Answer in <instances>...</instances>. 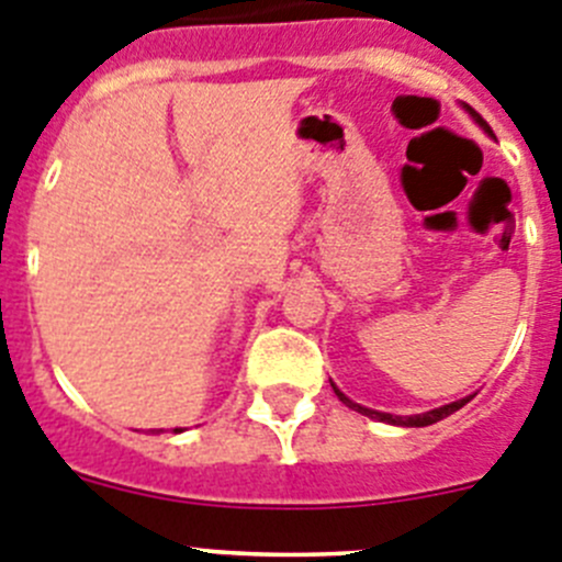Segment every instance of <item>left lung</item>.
Instances as JSON below:
<instances>
[{
  "instance_id": "obj_1",
  "label": "left lung",
  "mask_w": 562,
  "mask_h": 562,
  "mask_svg": "<svg viewBox=\"0 0 562 562\" xmlns=\"http://www.w3.org/2000/svg\"><path fill=\"white\" fill-rule=\"evenodd\" d=\"M461 106H463V110L469 112V115H472V121H474V124L480 126V130H483V132H488V135H491V126L485 124L483 117H480L477 112L472 110V106H469V104H461ZM330 386H334L336 397H339L341 403L347 405V408H352V411H358V414L370 416V419L386 422V425H400V427H427V425H436L438 419H445V416L456 414L458 408H463V405H467L469 400L474 397V394H469V397H461V400H456V403H447V405H441V408L425 411V414H414V416H394V414H386V411H375V408H367V405H358V403H352V400L347 397L345 392H339V386H336V383H330Z\"/></svg>"
}]
</instances>
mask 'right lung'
I'll return each mask as SVG.
<instances>
[{
    "mask_svg": "<svg viewBox=\"0 0 562 562\" xmlns=\"http://www.w3.org/2000/svg\"><path fill=\"white\" fill-rule=\"evenodd\" d=\"M173 432H181V427H176V430Z\"/></svg>",
    "mask_w": 562,
    "mask_h": 562,
    "instance_id": "right-lung-1",
    "label": "right lung"
}]
</instances>
